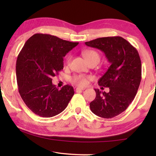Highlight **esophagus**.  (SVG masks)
<instances>
[{
    "mask_svg": "<svg viewBox=\"0 0 156 156\" xmlns=\"http://www.w3.org/2000/svg\"><path fill=\"white\" fill-rule=\"evenodd\" d=\"M83 90H84V89H81V88H80V87H76V92L82 91H83Z\"/></svg>",
    "mask_w": 156,
    "mask_h": 156,
    "instance_id": "1",
    "label": "esophagus"
}]
</instances>
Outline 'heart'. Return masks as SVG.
Instances as JSON below:
<instances>
[{
    "label": "heart",
    "instance_id": "b5f03b06",
    "mask_svg": "<svg viewBox=\"0 0 156 156\" xmlns=\"http://www.w3.org/2000/svg\"><path fill=\"white\" fill-rule=\"evenodd\" d=\"M83 56L84 58L86 59L87 61H90V60H97V61H100V56L99 53L95 51V50H87V51L83 52ZM71 59V57H69L67 59V63L69 62ZM89 77H86V76L83 75H76L71 79V82L73 84L78 85L79 87H84L85 86L87 83Z\"/></svg>",
    "mask_w": 156,
    "mask_h": 156
}]
</instances>
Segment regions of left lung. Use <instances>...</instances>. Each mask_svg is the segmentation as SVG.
Returning a JSON list of instances; mask_svg holds the SVG:
<instances>
[{
	"label": "left lung",
	"instance_id": "obj_1",
	"mask_svg": "<svg viewBox=\"0 0 156 156\" xmlns=\"http://www.w3.org/2000/svg\"><path fill=\"white\" fill-rule=\"evenodd\" d=\"M85 44L104 52L110 63L98 82L100 89L109 87V91L95 89L91 111L99 117L112 118L125 112L136 96L141 81L140 58L135 47L120 36L99 38Z\"/></svg>",
	"mask_w": 156,
	"mask_h": 156
}]
</instances>
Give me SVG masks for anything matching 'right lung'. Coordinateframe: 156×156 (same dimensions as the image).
Masks as SVG:
<instances>
[{"label": "right lung", "mask_w": 156, "mask_h": 156, "mask_svg": "<svg viewBox=\"0 0 156 156\" xmlns=\"http://www.w3.org/2000/svg\"><path fill=\"white\" fill-rule=\"evenodd\" d=\"M78 44L49 34H36L21 49L16 66L18 91L35 114L53 117L67 107L74 94L73 87L67 84L58 89L51 78L63 69V57Z\"/></svg>", "instance_id": "1"}]
</instances>
